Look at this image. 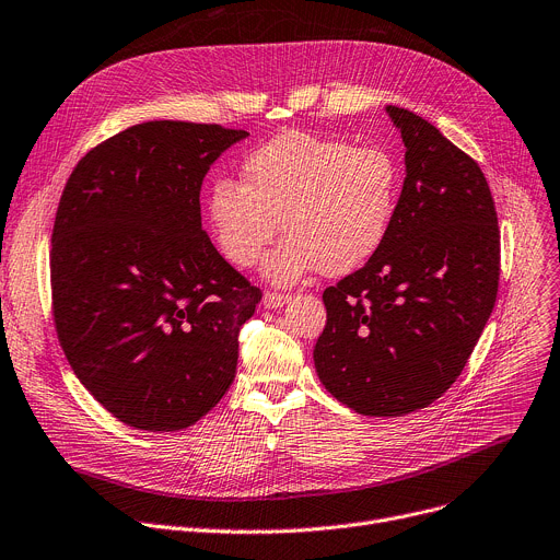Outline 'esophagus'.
Instances as JSON below:
<instances>
[{"mask_svg": "<svg viewBox=\"0 0 560 560\" xmlns=\"http://www.w3.org/2000/svg\"><path fill=\"white\" fill-rule=\"evenodd\" d=\"M290 302V294H279V292H266L264 296V306L266 308H281Z\"/></svg>", "mask_w": 560, "mask_h": 560, "instance_id": "1", "label": "esophagus"}]
</instances>
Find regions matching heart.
Masks as SVG:
<instances>
[{"instance_id":"1","label":"heart","mask_w":560,"mask_h":560,"mask_svg":"<svg viewBox=\"0 0 560 560\" xmlns=\"http://www.w3.org/2000/svg\"><path fill=\"white\" fill-rule=\"evenodd\" d=\"M398 194V166L378 148L290 130L247 155L243 182H213L209 218L238 268L256 266L283 225L288 238L264 272L292 285L313 270L342 277L362 268L389 236Z\"/></svg>"}]
</instances>
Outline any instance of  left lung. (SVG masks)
I'll return each instance as SVG.
<instances>
[{
  "mask_svg": "<svg viewBox=\"0 0 560 560\" xmlns=\"http://www.w3.org/2000/svg\"><path fill=\"white\" fill-rule=\"evenodd\" d=\"M385 109L405 143L394 225L364 268L324 290L313 351L322 385L362 417H405L448 389L500 281L498 213L477 162L415 112Z\"/></svg>",
  "mask_w": 560,
  "mask_h": 560,
  "instance_id": "8db88e82",
  "label": "left lung"
}]
</instances>
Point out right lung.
I'll use <instances>...</instances> for the list:
<instances>
[{
  "mask_svg": "<svg viewBox=\"0 0 560 560\" xmlns=\"http://www.w3.org/2000/svg\"><path fill=\"white\" fill-rule=\"evenodd\" d=\"M249 132L145 121L71 171L51 234L60 347L83 387L130 428L200 421L236 376L260 290L202 232L211 164Z\"/></svg>",
  "mask_w": 560,
  "mask_h": 560,
  "instance_id": "obj_1",
  "label": "right lung"
}]
</instances>
